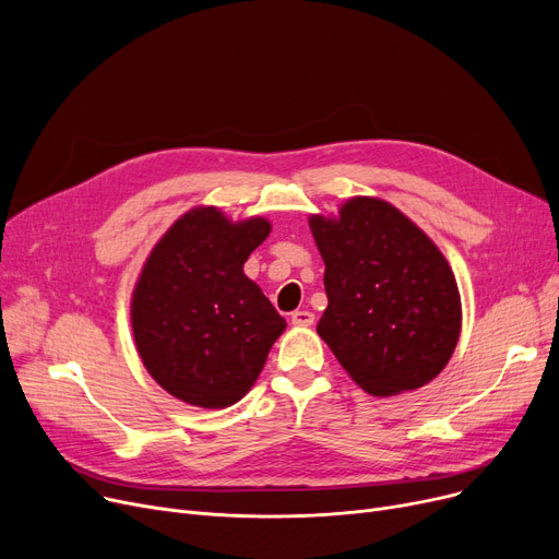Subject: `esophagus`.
Here are the masks:
<instances>
[{
    "label": "esophagus",
    "instance_id": "1",
    "mask_svg": "<svg viewBox=\"0 0 559 559\" xmlns=\"http://www.w3.org/2000/svg\"><path fill=\"white\" fill-rule=\"evenodd\" d=\"M292 324H295V326H312L314 324V314L310 310L292 312Z\"/></svg>",
    "mask_w": 559,
    "mask_h": 559
}]
</instances>
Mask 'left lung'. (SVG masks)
<instances>
[{
    "instance_id": "obj_1",
    "label": "left lung",
    "mask_w": 559,
    "mask_h": 559,
    "mask_svg": "<svg viewBox=\"0 0 559 559\" xmlns=\"http://www.w3.org/2000/svg\"><path fill=\"white\" fill-rule=\"evenodd\" d=\"M324 258L329 308L317 333L344 371L373 396L430 383L449 365L462 331L453 270L396 205L350 197L337 215H310Z\"/></svg>"
}]
</instances>
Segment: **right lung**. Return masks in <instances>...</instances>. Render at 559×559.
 <instances>
[{"instance_id": "right-lung-1", "label": "right lung", "mask_w": 559, "mask_h": 559, "mask_svg": "<svg viewBox=\"0 0 559 559\" xmlns=\"http://www.w3.org/2000/svg\"><path fill=\"white\" fill-rule=\"evenodd\" d=\"M272 230L233 222L215 205L176 219L144 260L131 295L138 356L156 383L188 405L222 409L255 383L285 331L245 262Z\"/></svg>"}]
</instances>
